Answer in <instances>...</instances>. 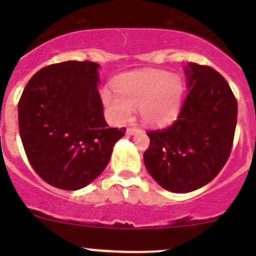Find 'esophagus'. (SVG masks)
<instances>
[{"mask_svg":"<svg viewBox=\"0 0 256 256\" xmlns=\"http://www.w3.org/2000/svg\"><path fill=\"white\" fill-rule=\"evenodd\" d=\"M136 132H140V130L136 128H128V130H126V134H128V136H132L134 134H136Z\"/></svg>","mask_w":256,"mask_h":256,"instance_id":"1","label":"esophagus"}]
</instances>
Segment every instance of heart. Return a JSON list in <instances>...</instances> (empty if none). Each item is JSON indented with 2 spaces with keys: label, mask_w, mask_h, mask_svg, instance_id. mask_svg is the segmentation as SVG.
<instances>
[{
  "label": "heart",
  "mask_w": 256,
  "mask_h": 256,
  "mask_svg": "<svg viewBox=\"0 0 256 256\" xmlns=\"http://www.w3.org/2000/svg\"><path fill=\"white\" fill-rule=\"evenodd\" d=\"M115 90H102V100L116 124L128 122L134 108H138L144 124L164 126L177 118L182 105V80L166 70L128 72L116 80Z\"/></svg>",
  "instance_id": "1"
}]
</instances>
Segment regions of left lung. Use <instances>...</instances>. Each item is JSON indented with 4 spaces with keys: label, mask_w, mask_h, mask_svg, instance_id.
I'll return each instance as SVG.
<instances>
[{
    "label": "left lung",
    "mask_w": 256,
    "mask_h": 256,
    "mask_svg": "<svg viewBox=\"0 0 256 256\" xmlns=\"http://www.w3.org/2000/svg\"><path fill=\"white\" fill-rule=\"evenodd\" d=\"M188 94L177 120L147 132L146 170L164 190L188 193L208 184L230 154L238 104L226 80L206 66H184Z\"/></svg>",
    "instance_id": "8db88e82"
}]
</instances>
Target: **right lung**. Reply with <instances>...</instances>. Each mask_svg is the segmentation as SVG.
I'll list each match as a JSON object with an SVG mask.
<instances>
[{"instance_id":"right-lung-1","label":"right lung","mask_w":256,"mask_h":256,"mask_svg":"<svg viewBox=\"0 0 256 256\" xmlns=\"http://www.w3.org/2000/svg\"><path fill=\"white\" fill-rule=\"evenodd\" d=\"M98 63L69 60L40 69L18 102L20 135L30 166L66 190L86 187L108 166L126 128H109Z\"/></svg>"}]
</instances>
